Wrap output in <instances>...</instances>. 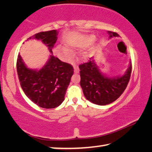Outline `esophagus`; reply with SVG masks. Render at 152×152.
Masks as SVG:
<instances>
[{"instance_id":"1","label":"esophagus","mask_w":152,"mask_h":152,"mask_svg":"<svg viewBox=\"0 0 152 152\" xmlns=\"http://www.w3.org/2000/svg\"><path fill=\"white\" fill-rule=\"evenodd\" d=\"M74 72H75V73H78L79 72V68L78 66H74Z\"/></svg>"}]
</instances>
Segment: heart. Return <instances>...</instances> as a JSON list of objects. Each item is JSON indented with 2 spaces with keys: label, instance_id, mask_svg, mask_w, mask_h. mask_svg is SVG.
<instances>
[{
  "label": "heart",
  "instance_id": "heart-1",
  "mask_svg": "<svg viewBox=\"0 0 152 152\" xmlns=\"http://www.w3.org/2000/svg\"><path fill=\"white\" fill-rule=\"evenodd\" d=\"M94 37L93 35H86L80 38L76 42H70L68 43V46L72 49H83L88 47L91 43L94 42ZM58 53L62 55L64 57L69 58L71 56V51L68 49L64 48H58ZM87 53H84L83 56L84 58L86 57Z\"/></svg>",
  "mask_w": 152,
  "mask_h": 152
}]
</instances>
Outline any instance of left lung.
Instances as JSON below:
<instances>
[{
	"label": "left lung",
	"mask_w": 152,
	"mask_h": 152,
	"mask_svg": "<svg viewBox=\"0 0 152 152\" xmlns=\"http://www.w3.org/2000/svg\"><path fill=\"white\" fill-rule=\"evenodd\" d=\"M109 38L119 37L115 32L108 31ZM80 86L87 100L98 105H106L114 102L127 87L132 73V63L124 75L109 78L102 74L93 58L79 66Z\"/></svg>",
	"instance_id": "8db88e82"
}]
</instances>
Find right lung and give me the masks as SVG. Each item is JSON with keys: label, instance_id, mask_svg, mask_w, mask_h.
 <instances>
[{"label": "right lung", "instance_id": "1", "mask_svg": "<svg viewBox=\"0 0 152 152\" xmlns=\"http://www.w3.org/2000/svg\"><path fill=\"white\" fill-rule=\"evenodd\" d=\"M58 33L56 30L40 32L27 40H41L52 53ZM17 70L20 86L26 96L35 104L45 109H53L61 104L74 74L72 65L63 62L53 54L40 70L27 68L19 54Z\"/></svg>", "mask_w": 152, "mask_h": 152}]
</instances>
